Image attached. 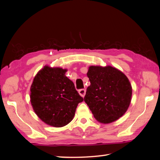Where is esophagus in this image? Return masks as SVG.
I'll return each instance as SVG.
<instances>
[{"mask_svg":"<svg viewBox=\"0 0 160 160\" xmlns=\"http://www.w3.org/2000/svg\"><path fill=\"white\" fill-rule=\"evenodd\" d=\"M78 92H79L80 95L81 97H84L85 95V93H86V90L85 89H80V90H79V91H78Z\"/></svg>","mask_w":160,"mask_h":160,"instance_id":"1","label":"esophagus"}]
</instances>
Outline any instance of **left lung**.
I'll return each instance as SVG.
<instances>
[{"mask_svg":"<svg viewBox=\"0 0 160 160\" xmlns=\"http://www.w3.org/2000/svg\"><path fill=\"white\" fill-rule=\"evenodd\" d=\"M87 75L90 85L84 101L96 120L110 123L124 115L132 97V87L126 75L110 66H91Z\"/></svg>","mask_w":160,"mask_h":160,"instance_id":"1","label":"left lung"}]
</instances>
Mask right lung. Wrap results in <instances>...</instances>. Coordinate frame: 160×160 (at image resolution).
<instances>
[{"label":"right lung","instance_id":"obj_1","mask_svg":"<svg viewBox=\"0 0 160 160\" xmlns=\"http://www.w3.org/2000/svg\"><path fill=\"white\" fill-rule=\"evenodd\" d=\"M66 72L67 69L45 66L35 75L30 88L35 113L43 122L56 128L68 124L83 101Z\"/></svg>","mask_w":160,"mask_h":160}]
</instances>
